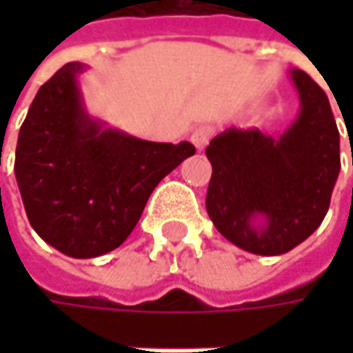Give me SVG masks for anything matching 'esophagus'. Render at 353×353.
<instances>
[{
    "instance_id": "1",
    "label": "esophagus",
    "mask_w": 353,
    "mask_h": 353,
    "mask_svg": "<svg viewBox=\"0 0 353 353\" xmlns=\"http://www.w3.org/2000/svg\"><path fill=\"white\" fill-rule=\"evenodd\" d=\"M210 137H212V128H210V126H198V128L192 132V143H194L196 149H204V147L208 145Z\"/></svg>"
}]
</instances>
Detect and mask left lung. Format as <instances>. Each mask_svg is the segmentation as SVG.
I'll use <instances>...</instances> for the list:
<instances>
[{
  "mask_svg": "<svg viewBox=\"0 0 353 353\" xmlns=\"http://www.w3.org/2000/svg\"><path fill=\"white\" fill-rule=\"evenodd\" d=\"M290 77L301 114L288 130L274 139L259 128H229L206 147L208 216L225 239L255 255H282L317 231L341 168L325 92L301 69Z\"/></svg>",
  "mask_w": 353,
  "mask_h": 353,
  "instance_id": "8db88e82",
  "label": "left lung"
}]
</instances>
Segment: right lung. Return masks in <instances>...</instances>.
<instances>
[{
  "label": "right lung",
  "instance_id": "right-lung-1",
  "mask_svg": "<svg viewBox=\"0 0 353 353\" xmlns=\"http://www.w3.org/2000/svg\"><path fill=\"white\" fill-rule=\"evenodd\" d=\"M83 69L67 63L38 90L14 165L32 229L77 259L122 245L155 185L196 153L188 141L151 143L92 120L77 85Z\"/></svg>",
  "mask_w": 353,
  "mask_h": 353
}]
</instances>
